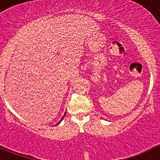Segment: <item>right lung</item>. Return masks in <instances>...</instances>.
Masks as SVG:
<instances>
[{
  "instance_id": "right-lung-1",
  "label": "right lung",
  "mask_w": 160,
  "mask_h": 160,
  "mask_svg": "<svg viewBox=\"0 0 160 160\" xmlns=\"http://www.w3.org/2000/svg\"><path fill=\"white\" fill-rule=\"evenodd\" d=\"M65 115H66V113H65V114H64V115H63V116H62V119H61V121H60V122H58V124H57V125H58V124H59V123H60V122H62V119H63V118H65Z\"/></svg>"
}]
</instances>
